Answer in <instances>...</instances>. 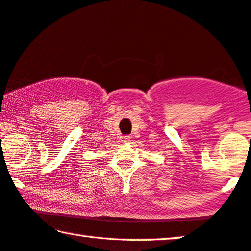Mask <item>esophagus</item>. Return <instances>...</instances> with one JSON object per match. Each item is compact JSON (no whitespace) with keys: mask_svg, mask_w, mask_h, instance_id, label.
Returning <instances> with one entry per match:
<instances>
[{"mask_svg":"<svg viewBox=\"0 0 251 251\" xmlns=\"http://www.w3.org/2000/svg\"><path fill=\"white\" fill-rule=\"evenodd\" d=\"M122 139H123V143H125V144H128V143H130L131 137H130V136H124V137H123Z\"/></svg>","mask_w":251,"mask_h":251,"instance_id":"obj_1","label":"esophagus"}]
</instances>
